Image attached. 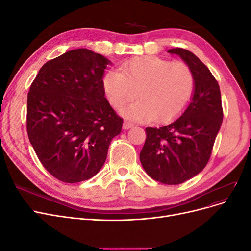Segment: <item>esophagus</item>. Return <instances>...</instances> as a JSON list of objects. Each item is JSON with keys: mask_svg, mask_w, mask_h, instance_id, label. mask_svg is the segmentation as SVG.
I'll list each match as a JSON object with an SVG mask.
<instances>
[{"mask_svg": "<svg viewBox=\"0 0 251 251\" xmlns=\"http://www.w3.org/2000/svg\"><path fill=\"white\" fill-rule=\"evenodd\" d=\"M133 126H134V124L130 123V121H127V120H126V121H125V123H124V126H123L124 130H128V128H131V127H133Z\"/></svg>", "mask_w": 251, "mask_h": 251, "instance_id": "1", "label": "esophagus"}]
</instances>
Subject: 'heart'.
I'll use <instances>...</instances> for the list:
<instances>
[{"instance_id": "b5f03b06", "label": "heart", "mask_w": 251, "mask_h": 251, "mask_svg": "<svg viewBox=\"0 0 251 251\" xmlns=\"http://www.w3.org/2000/svg\"><path fill=\"white\" fill-rule=\"evenodd\" d=\"M103 88L110 103L118 111L138 92L140 100L128 108L127 117L168 123L187 107L195 90V76L186 64L143 56L128 60L121 71H109L104 75Z\"/></svg>"}]
</instances>
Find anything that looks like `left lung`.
Masks as SVG:
<instances>
[{
  "label": "left lung",
  "mask_w": 251,
  "mask_h": 251,
  "mask_svg": "<svg viewBox=\"0 0 251 251\" xmlns=\"http://www.w3.org/2000/svg\"><path fill=\"white\" fill-rule=\"evenodd\" d=\"M191 68L195 90L180 117L161 127H147L140 151L142 168L151 178L176 185L198 175L207 164L223 120L221 92L208 68L191 51L174 48Z\"/></svg>",
  "instance_id": "1"
}]
</instances>
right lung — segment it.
<instances>
[{
	"label": "right lung",
	"instance_id": "right-lung-1",
	"mask_svg": "<svg viewBox=\"0 0 251 251\" xmlns=\"http://www.w3.org/2000/svg\"><path fill=\"white\" fill-rule=\"evenodd\" d=\"M110 60L86 48L45 64L27 97V133L40 161L53 177L76 183L92 178L123 127L104 97Z\"/></svg>",
	"mask_w": 251,
	"mask_h": 251
}]
</instances>
